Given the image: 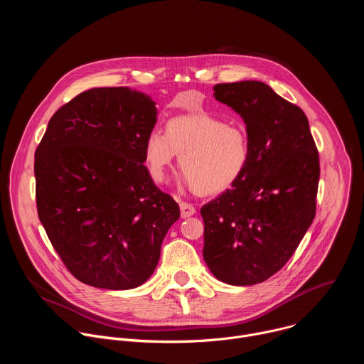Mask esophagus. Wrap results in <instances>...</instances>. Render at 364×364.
I'll return each instance as SVG.
<instances>
[{
    "label": "esophagus",
    "instance_id": "34e87169",
    "mask_svg": "<svg viewBox=\"0 0 364 364\" xmlns=\"http://www.w3.org/2000/svg\"><path fill=\"white\" fill-rule=\"evenodd\" d=\"M180 212H181V218L187 219V218H190V216H193L196 213V209H194L193 204L181 201L180 203Z\"/></svg>",
    "mask_w": 364,
    "mask_h": 364
}]
</instances>
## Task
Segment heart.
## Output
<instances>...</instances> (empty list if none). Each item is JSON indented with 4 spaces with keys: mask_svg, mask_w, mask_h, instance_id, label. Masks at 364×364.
I'll use <instances>...</instances> for the list:
<instances>
[{
    "mask_svg": "<svg viewBox=\"0 0 364 364\" xmlns=\"http://www.w3.org/2000/svg\"><path fill=\"white\" fill-rule=\"evenodd\" d=\"M178 154L184 181L198 194H219L230 188L246 171L252 145L240 125L194 114L173 118L166 132L152 129L145 141V164L151 178L166 180V168Z\"/></svg>",
    "mask_w": 364,
    "mask_h": 364,
    "instance_id": "b5f03b06",
    "label": "heart"
}]
</instances>
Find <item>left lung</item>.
<instances>
[{
  "label": "left lung",
  "instance_id": "left-lung-1",
  "mask_svg": "<svg viewBox=\"0 0 364 364\" xmlns=\"http://www.w3.org/2000/svg\"><path fill=\"white\" fill-rule=\"evenodd\" d=\"M215 97L245 121V174L201 207L203 256L230 285H255L289 261L316 218L320 157L304 111L257 80L219 83Z\"/></svg>",
  "mask_w": 364,
  "mask_h": 364
}]
</instances>
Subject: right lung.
Listing matches in <instances>:
<instances>
[{
  "label": "right lung",
  "instance_id": "1",
  "mask_svg": "<svg viewBox=\"0 0 364 364\" xmlns=\"http://www.w3.org/2000/svg\"><path fill=\"white\" fill-rule=\"evenodd\" d=\"M155 122L149 96L95 87L56 111L36 149L38 219L68 271L86 285L144 284L180 218L144 166Z\"/></svg>",
  "mask_w": 364,
  "mask_h": 364
}]
</instances>
